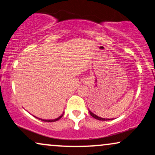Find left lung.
<instances>
[{
  "label": "left lung",
  "mask_w": 155,
  "mask_h": 155,
  "mask_svg": "<svg viewBox=\"0 0 155 155\" xmlns=\"http://www.w3.org/2000/svg\"><path fill=\"white\" fill-rule=\"evenodd\" d=\"M89 113H90V115H92L93 118H94L95 119H97V120H112V119H110V118H101V117H99L97 115L94 114V113H93L92 111L89 110Z\"/></svg>",
  "instance_id": "1"
}]
</instances>
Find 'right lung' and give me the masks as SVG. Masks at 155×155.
Instances as JSON below:
<instances>
[{"label": "right lung", "mask_w": 155, "mask_h": 155, "mask_svg": "<svg viewBox=\"0 0 155 155\" xmlns=\"http://www.w3.org/2000/svg\"><path fill=\"white\" fill-rule=\"evenodd\" d=\"M63 113L61 115H60L58 118H55V119H50V120H45V119L39 118H37V117H36V116H34V117H35V118H37V119H39V120H42V121H45V122H55V121L58 120L59 119H61V118H62V116L63 115Z\"/></svg>", "instance_id": "right-lung-1"}]
</instances>
